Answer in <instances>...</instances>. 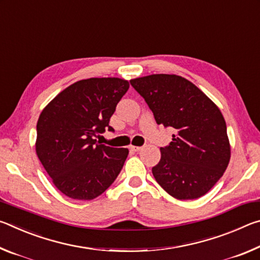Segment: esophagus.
<instances>
[{
  "label": "esophagus",
  "instance_id": "obj_1",
  "mask_svg": "<svg viewBox=\"0 0 260 260\" xmlns=\"http://www.w3.org/2000/svg\"><path fill=\"white\" fill-rule=\"evenodd\" d=\"M131 149L133 151H140V150H142V147H136V146H131Z\"/></svg>",
  "mask_w": 260,
  "mask_h": 260
}]
</instances>
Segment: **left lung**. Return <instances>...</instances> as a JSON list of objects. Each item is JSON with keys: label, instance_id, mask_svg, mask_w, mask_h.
I'll list each match as a JSON object with an SVG mask.
<instances>
[{"label": "left lung", "instance_id": "left-lung-1", "mask_svg": "<svg viewBox=\"0 0 260 260\" xmlns=\"http://www.w3.org/2000/svg\"><path fill=\"white\" fill-rule=\"evenodd\" d=\"M158 125L173 127L170 146L160 148L152 167L156 181L177 200L205 195L222 177L231 144L221 111L192 82L175 74H151L131 80Z\"/></svg>", "mask_w": 260, "mask_h": 260}]
</instances>
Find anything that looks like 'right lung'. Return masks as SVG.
<instances>
[{
	"label": "right lung",
	"mask_w": 260,
	"mask_h": 260,
	"mask_svg": "<svg viewBox=\"0 0 260 260\" xmlns=\"http://www.w3.org/2000/svg\"><path fill=\"white\" fill-rule=\"evenodd\" d=\"M129 83L120 78H90L72 83L42 110L37 124L35 151L52 183L72 200L90 201L117 179L128 156L95 140Z\"/></svg>",
	"instance_id": "right-lung-1"
}]
</instances>
